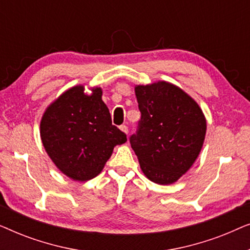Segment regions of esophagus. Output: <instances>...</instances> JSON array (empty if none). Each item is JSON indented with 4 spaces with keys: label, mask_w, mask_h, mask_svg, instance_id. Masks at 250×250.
Returning a JSON list of instances; mask_svg holds the SVG:
<instances>
[{
    "label": "esophagus",
    "mask_w": 250,
    "mask_h": 250,
    "mask_svg": "<svg viewBox=\"0 0 250 250\" xmlns=\"http://www.w3.org/2000/svg\"><path fill=\"white\" fill-rule=\"evenodd\" d=\"M119 128H121L122 131L124 132V133H126V134H128V127H127V126H126V125H122Z\"/></svg>",
    "instance_id": "1"
}]
</instances>
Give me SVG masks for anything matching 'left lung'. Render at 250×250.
Listing matches in <instances>:
<instances>
[{"label":"left lung","instance_id":"left-lung-1","mask_svg":"<svg viewBox=\"0 0 250 250\" xmlns=\"http://www.w3.org/2000/svg\"><path fill=\"white\" fill-rule=\"evenodd\" d=\"M141 119L131 135L142 172L152 182L172 184L199 156L206 118L186 92L167 82L135 86Z\"/></svg>","mask_w":250,"mask_h":250}]
</instances>
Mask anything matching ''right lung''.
Here are the masks:
<instances>
[{
	"mask_svg": "<svg viewBox=\"0 0 250 250\" xmlns=\"http://www.w3.org/2000/svg\"><path fill=\"white\" fill-rule=\"evenodd\" d=\"M41 139L56 166L70 179L88 181L104 169L112 150L127 141L112 125L102 90L84 93L82 85L60 95L44 112Z\"/></svg>",
	"mask_w": 250,
	"mask_h": 250,
	"instance_id": "add662e5",
	"label": "right lung"
}]
</instances>
